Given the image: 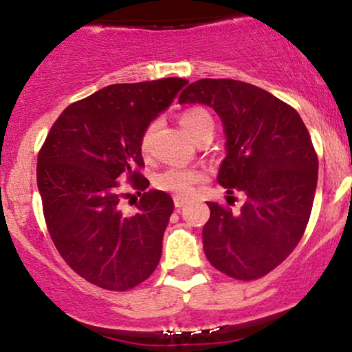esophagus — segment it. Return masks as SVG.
Instances as JSON below:
<instances>
[{
  "label": "esophagus",
  "instance_id": "1",
  "mask_svg": "<svg viewBox=\"0 0 352 352\" xmlns=\"http://www.w3.org/2000/svg\"><path fill=\"white\" fill-rule=\"evenodd\" d=\"M173 204H175L177 208H180V207H184V205L187 204V201H185L184 199H179V197H175V199H173Z\"/></svg>",
  "mask_w": 352,
  "mask_h": 352
}]
</instances>
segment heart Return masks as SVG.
<instances>
[{
  "mask_svg": "<svg viewBox=\"0 0 352 352\" xmlns=\"http://www.w3.org/2000/svg\"><path fill=\"white\" fill-rule=\"evenodd\" d=\"M180 124L185 129V132L197 140L201 132L207 127H213V120L207 111L200 107H192L182 112ZM155 125L151 124L144 131L140 137V151L144 153L151 152L152 147V135ZM205 180V173L193 167H168L165 170L159 172L153 177V185L162 192L172 193L179 199H190L195 193V187L200 182Z\"/></svg>",
  "mask_w": 352,
  "mask_h": 352,
  "instance_id": "1",
  "label": "heart"
}]
</instances>
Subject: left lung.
<instances>
[{
	"label": "left lung",
	"mask_w": 352,
	"mask_h": 352,
	"mask_svg": "<svg viewBox=\"0 0 352 352\" xmlns=\"http://www.w3.org/2000/svg\"><path fill=\"white\" fill-rule=\"evenodd\" d=\"M180 104H205L220 116L227 157L218 184L245 193L240 212L208 201L204 252L218 272L241 281L268 274L300 243L318 184V155L292 106L253 84L200 79Z\"/></svg>",
	"instance_id": "left-lung-1"
}]
</instances>
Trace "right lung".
I'll use <instances>...</instances> for the list:
<instances>
[{
	"instance_id": "obj_1",
	"label": "right lung",
	"mask_w": 352,
	"mask_h": 352,
	"mask_svg": "<svg viewBox=\"0 0 352 352\" xmlns=\"http://www.w3.org/2000/svg\"><path fill=\"white\" fill-rule=\"evenodd\" d=\"M187 79L112 84L71 104L38 155V188L52 243L84 280L127 292L155 272L173 200L148 190L140 137ZM120 179L144 192L132 217L118 210Z\"/></svg>"
}]
</instances>
